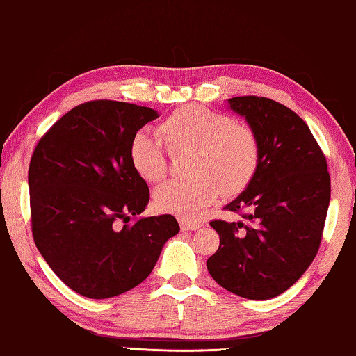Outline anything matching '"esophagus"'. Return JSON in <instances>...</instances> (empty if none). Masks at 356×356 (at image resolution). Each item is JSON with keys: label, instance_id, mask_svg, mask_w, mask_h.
Listing matches in <instances>:
<instances>
[{"label": "esophagus", "instance_id": "esophagus-1", "mask_svg": "<svg viewBox=\"0 0 356 356\" xmlns=\"http://www.w3.org/2000/svg\"><path fill=\"white\" fill-rule=\"evenodd\" d=\"M203 226V222L200 221H188V219H182L180 221V229L182 230H197Z\"/></svg>", "mask_w": 356, "mask_h": 356}]
</instances>
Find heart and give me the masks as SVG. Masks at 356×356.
Here are the masks:
<instances>
[{
	"label": "heart",
	"mask_w": 356,
	"mask_h": 356,
	"mask_svg": "<svg viewBox=\"0 0 356 356\" xmlns=\"http://www.w3.org/2000/svg\"><path fill=\"white\" fill-rule=\"evenodd\" d=\"M158 135L171 153L190 152L187 180H171L154 190L161 213L195 221L219 193L235 197L252 184L259 166V143L253 129L226 114L187 104L158 126ZM130 163L147 182L166 176V154L152 134L140 130L130 140Z\"/></svg>",
	"instance_id": "heart-1"
}]
</instances>
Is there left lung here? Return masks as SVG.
I'll list each match as a JSON object with an SVG mask.
<instances>
[{"mask_svg": "<svg viewBox=\"0 0 356 356\" xmlns=\"http://www.w3.org/2000/svg\"><path fill=\"white\" fill-rule=\"evenodd\" d=\"M227 106L257 134L259 166L224 207L245 221H211L221 243L207 266L229 292L269 300L292 287L316 257L330 202L327 163L303 119L284 104L235 97Z\"/></svg>", "mask_w": 356, "mask_h": 356, "instance_id": "1", "label": "left lung"}]
</instances>
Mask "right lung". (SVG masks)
Masks as SVG:
<instances>
[{
    "mask_svg": "<svg viewBox=\"0 0 356 356\" xmlns=\"http://www.w3.org/2000/svg\"><path fill=\"white\" fill-rule=\"evenodd\" d=\"M152 108L98 99L79 104L43 135L30 159L32 232L38 252L67 287L111 298L149 276L180 227L171 214L142 218L149 200L129 145ZM127 222L121 228L117 222Z\"/></svg>",
    "mask_w": 356,
    "mask_h": 356,
    "instance_id": "obj_1",
    "label": "right lung"
}]
</instances>
